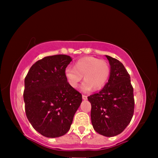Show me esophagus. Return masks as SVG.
Here are the masks:
<instances>
[{
    "instance_id": "34e87169",
    "label": "esophagus",
    "mask_w": 158,
    "mask_h": 158,
    "mask_svg": "<svg viewBox=\"0 0 158 158\" xmlns=\"http://www.w3.org/2000/svg\"><path fill=\"white\" fill-rule=\"evenodd\" d=\"M82 99H83V100H87V96L83 95H82Z\"/></svg>"
}]
</instances>
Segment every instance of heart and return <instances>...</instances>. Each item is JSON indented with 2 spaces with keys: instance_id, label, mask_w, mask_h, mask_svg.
<instances>
[{
  "instance_id": "heart-1",
  "label": "heart",
  "mask_w": 158,
  "mask_h": 158,
  "mask_svg": "<svg viewBox=\"0 0 158 158\" xmlns=\"http://www.w3.org/2000/svg\"><path fill=\"white\" fill-rule=\"evenodd\" d=\"M111 73L109 64L104 60L94 57H84L75 63L74 68L68 67L65 69V76L68 84L77 89L84 76L85 81L82 83L83 92H89L92 89L99 90L108 81Z\"/></svg>"
}]
</instances>
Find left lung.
Returning a JSON list of instances; mask_svg holds the SVG:
<instances>
[{"label":"left lung","mask_w":158,"mask_h":158,"mask_svg":"<svg viewBox=\"0 0 158 158\" xmlns=\"http://www.w3.org/2000/svg\"><path fill=\"white\" fill-rule=\"evenodd\" d=\"M106 57L111 68L108 82L88 100L91 104L90 118L94 130L111 137L121 134L130 123L135 100L130 76L124 65L116 58Z\"/></svg>","instance_id":"obj_1"}]
</instances>
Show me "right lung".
Wrapping results in <instances>:
<instances>
[{"instance_id": "1", "label": "right lung", "mask_w": 158, "mask_h": 158, "mask_svg": "<svg viewBox=\"0 0 158 158\" xmlns=\"http://www.w3.org/2000/svg\"><path fill=\"white\" fill-rule=\"evenodd\" d=\"M72 58L47 56L33 64L24 80L23 100L27 118L42 135L49 138L68 132L82 102V95L68 84L65 69Z\"/></svg>"}]
</instances>
